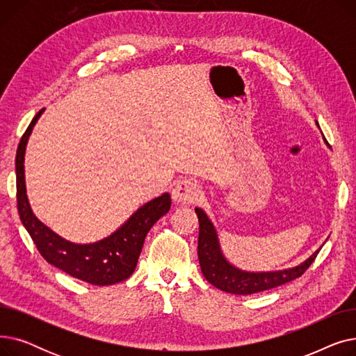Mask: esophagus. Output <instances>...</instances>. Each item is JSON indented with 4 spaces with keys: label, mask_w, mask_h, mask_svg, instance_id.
Returning a JSON list of instances; mask_svg holds the SVG:
<instances>
[{
    "label": "esophagus",
    "mask_w": 356,
    "mask_h": 356,
    "mask_svg": "<svg viewBox=\"0 0 356 356\" xmlns=\"http://www.w3.org/2000/svg\"><path fill=\"white\" fill-rule=\"evenodd\" d=\"M202 195V188L196 180L184 179L176 184L173 189V199L181 204L195 203Z\"/></svg>",
    "instance_id": "esophagus-1"
}]
</instances>
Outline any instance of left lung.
Segmentation results:
<instances>
[{"instance_id":"8db88e82","label":"left lung","mask_w":356,"mask_h":356,"mask_svg":"<svg viewBox=\"0 0 356 356\" xmlns=\"http://www.w3.org/2000/svg\"><path fill=\"white\" fill-rule=\"evenodd\" d=\"M319 125V124H317ZM199 219V241H197V257L200 270L211 284L216 289L232 293V294H254L266 291L282 284H286L291 280L300 277L314 261L321 248L313 252L302 264L293 268L267 271V273H250L242 271L234 267L229 261L223 257L218 234L213 223L200 208L195 209Z\"/></svg>"}]
</instances>
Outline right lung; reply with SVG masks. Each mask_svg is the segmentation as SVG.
Listing matches in <instances>:
<instances>
[{"label": "right lung", "mask_w": 356, "mask_h": 356, "mask_svg": "<svg viewBox=\"0 0 356 356\" xmlns=\"http://www.w3.org/2000/svg\"><path fill=\"white\" fill-rule=\"evenodd\" d=\"M44 109L37 112L23 134L15 156L17 208L24 228L49 264L89 284L109 286L124 282L137 267L144 239L154 223L168 212L172 199L168 193L147 202L109 236L92 244H74L54 234L37 219L26 193L24 154L29 137Z\"/></svg>", "instance_id": "right-lung-1"}]
</instances>
